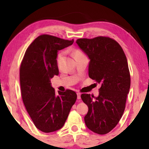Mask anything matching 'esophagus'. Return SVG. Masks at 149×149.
I'll return each mask as SVG.
<instances>
[{
  "instance_id": "obj_1",
  "label": "esophagus",
  "mask_w": 149,
  "mask_h": 149,
  "mask_svg": "<svg viewBox=\"0 0 149 149\" xmlns=\"http://www.w3.org/2000/svg\"><path fill=\"white\" fill-rule=\"evenodd\" d=\"M77 99H81V93L79 92H77Z\"/></svg>"
}]
</instances>
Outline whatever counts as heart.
<instances>
[{
	"mask_svg": "<svg viewBox=\"0 0 149 149\" xmlns=\"http://www.w3.org/2000/svg\"><path fill=\"white\" fill-rule=\"evenodd\" d=\"M64 52H60L58 54V56H57V62L58 63H59L60 62V60H61L63 56H64ZM84 54L83 53V52L81 51V50H75V52L74 53V56L75 57L77 56H80V55H84Z\"/></svg>",
	"mask_w": 149,
	"mask_h": 149,
	"instance_id": "b5f03b06",
	"label": "heart"
}]
</instances>
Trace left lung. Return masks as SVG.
<instances>
[{
	"label": "left lung",
	"mask_w": 149,
	"mask_h": 149,
	"mask_svg": "<svg viewBox=\"0 0 149 149\" xmlns=\"http://www.w3.org/2000/svg\"><path fill=\"white\" fill-rule=\"evenodd\" d=\"M76 43L89 56V76L100 84L98 97L81 94L89 110L84 118L87 127L104 135L117 125L125 110L131 85L127 60L122 47L110 37L79 39Z\"/></svg>",
	"instance_id": "left-lung-1"
}]
</instances>
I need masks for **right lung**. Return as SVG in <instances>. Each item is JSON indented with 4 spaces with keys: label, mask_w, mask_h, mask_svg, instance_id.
Listing matches in <instances>:
<instances>
[{
    "label": "right lung",
    "mask_w": 149,
    "mask_h": 149,
    "mask_svg": "<svg viewBox=\"0 0 149 149\" xmlns=\"http://www.w3.org/2000/svg\"><path fill=\"white\" fill-rule=\"evenodd\" d=\"M74 41L53 35H39L27 48L20 65L22 100L35 127L44 133L62 128L76 101L74 91L56 93L50 83L59 74L58 50L70 46Z\"/></svg>",
    "instance_id": "right-lung-1"
}]
</instances>
